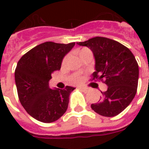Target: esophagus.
<instances>
[{
    "label": "esophagus",
    "mask_w": 149,
    "mask_h": 149,
    "mask_svg": "<svg viewBox=\"0 0 149 149\" xmlns=\"http://www.w3.org/2000/svg\"><path fill=\"white\" fill-rule=\"evenodd\" d=\"M80 90H81L82 91H84V92H85V93H86V92H87V91H88V89L87 88H84V87H80Z\"/></svg>",
    "instance_id": "34e87169"
}]
</instances>
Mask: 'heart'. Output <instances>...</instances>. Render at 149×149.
<instances>
[{
	"instance_id": "1",
	"label": "heart",
	"mask_w": 149,
	"mask_h": 149,
	"mask_svg": "<svg viewBox=\"0 0 149 149\" xmlns=\"http://www.w3.org/2000/svg\"><path fill=\"white\" fill-rule=\"evenodd\" d=\"M78 54H79V57L81 58L83 56H86V55H91V52L89 49H86V48H83L81 49L78 52ZM65 60H66V58H65L63 59V63H65ZM81 77L79 76V75H74V76H72V77L70 78V80L71 81V83L72 84H79L81 82Z\"/></svg>"
}]
</instances>
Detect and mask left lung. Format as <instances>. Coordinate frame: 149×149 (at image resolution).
Segmentation results:
<instances>
[{"label": "left lung", "instance_id": "8db88e82", "mask_svg": "<svg viewBox=\"0 0 149 149\" xmlns=\"http://www.w3.org/2000/svg\"><path fill=\"white\" fill-rule=\"evenodd\" d=\"M77 44L93 52L96 71L92 79L101 80L107 86L105 92L101 91L100 101L91 104V108L104 117L118 115L136 94L139 70L135 57L128 48L105 37H94Z\"/></svg>", "mask_w": 149, "mask_h": 149}]
</instances>
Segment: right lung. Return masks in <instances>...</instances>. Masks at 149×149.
I'll return each instance as SVG.
<instances>
[{
	"label": "right lung",
	"mask_w": 149,
	"mask_h": 149,
	"mask_svg": "<svg viewBox=\"0 0 149 149\" xmlns=\"http://www.w3.org/2000/svg\"><path fill=\"white\" fill-rule=\"evenodd\" d=\"M76 43L46 42L37 45L20 58L15 72L17 95L27 113L43 123L54 122L68 108L74 87L49 88L52 73L59 70L63 57Z\"/></svg>",
	"instance_id": "1"
}]
</instances>
